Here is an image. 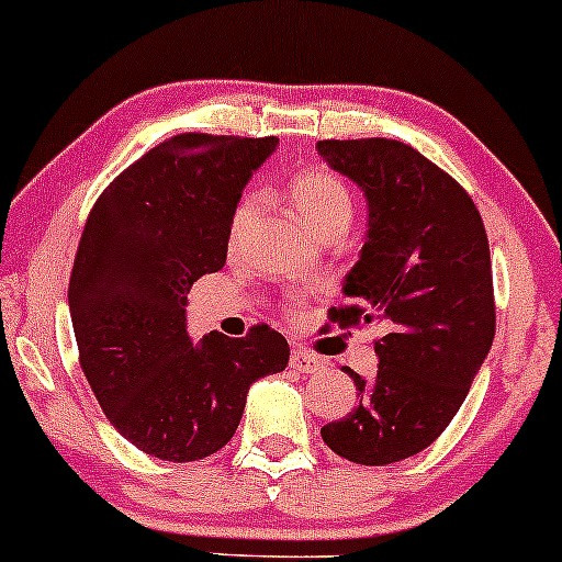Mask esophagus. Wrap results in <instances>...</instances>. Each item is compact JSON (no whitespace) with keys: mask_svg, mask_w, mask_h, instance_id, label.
Returning <instances> with one entry per match:
<instances>
[{"mask_svg":"<svg viewBox=\"0 0 562 562\" xmlns=\"http://www.w3.org/2000/svg\"><path fill=\"white\" fill-rule=\"evenodd\" d=\"M292 366L302 374H318V371L326 369V361L324 358H318L315 352H307V350H294L292 352Z\"/></svg>","mask_w":562,"mask_h":562,"instance_id":"1","label":"esophagus"}]
</instances>
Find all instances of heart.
Listing matches in <instances>:
<instances>
[{
    "mask_svg": "<svg viewBox=\"0 0 562 562\" xmlns=\"http://www.w3.org/2000/svg\"><path fill=\"white\" fill-rule=\"evenodd\" d=\"M289 196H292L294 210H297L300 220L313 233L326 231L329 225H350L352 217V199L348 186L324 167L302 169L289 182ZM257 212V199L247 196L236 206L231 217L228 228V244L236 247L241 241L244 231L251 223Z\"/></svg>",
    "mask_w": 562,
    "mask_h": 562,
    "instance_id": "obj_1",
    "label": "heart"
}]
</instances>
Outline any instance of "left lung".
<instances>
[{"instance_id":"8db88e82","label":"left lung","mask_w":562,"mask_h":562,"mask_svg":"<svg viewBox=\"0 0 562 562\" xmlns=\"http://www.w3.org/2000/svg\"><path fill=\"white\" fill-rule=\"evenodd\" d=\"M334 172L369 206L361 260L345 276L352 305L342 329L382 324L376 374L356 382L361 403L321 427L334 453L356 464L414 457L449 427L470 393L496 329L488 236L462 186L412 145L387 137L318 140Z\"/></svg>"}]
</instances>
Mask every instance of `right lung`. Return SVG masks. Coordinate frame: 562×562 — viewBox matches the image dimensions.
<instances>
[{
  "mask_svg": "<svg viewBox=\"0 0 562 562\" xmlns=\"http://www.w3.org/2000/svg\"><path fill=\"white\" fill-rule=\"evenodd\" d=\"M279 137L186 132L150 148L94 201L68 307L94 398L135 449L167 462L220 451L251 382L279 374L289 345L270 326L193 342L188 292L228 257L231 217Z\"/></svg>",
  "mask_w": 562,
  "mask_h": 562,
  "instance_id": "obj_1",
  "label": "right lung"
}]
</instances>
